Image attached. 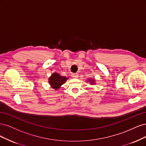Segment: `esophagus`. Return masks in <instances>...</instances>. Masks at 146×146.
I'll list each match as a JSON object with an SVG mask.
<instances>
[{
	"label": "esophagus",
	"mask_w": 146,
	"mask_h": 146,
	"mask_svg": "<svg viewBox=\"0 0 146 146\" xmlns=\"http://www.w3.org/2000/svg\"><path fill=\"white\" fill-rule=\"evenodd\" d=\"M73 77L74 78H78V73H73Z\"/></svg>",
	"instance_id": "esophagus-1"
}]
</instances>
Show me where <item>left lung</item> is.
<instances>
[{
    "instance_id": "left-lung-1",
    "label": "left lung",
    "mask_w": 146,
    "mask_h": 146,
    "mask_svg": "<svg viewBox=\"0 0 146 146\" xmlns=\"http://www.w3.org/2000/svg\"><path fill=\"white\" fill-rule=\"evenodd\" d=\"M88 81L89 82H90V84H92V85H94V84H95V79L89 78V79H88Z\"/></svg>"
}]
</instances>
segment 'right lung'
<instances>
[{"instance_id": "obj_1", "label": "right lung", "mask_w": 146, "mask_h": 146, "mask_svg": "<svg viewBox=\"0 0 146 146\" xmlns=\"http://www.w3.org/2000/svg\"><path fill=\"white\" fill-rule=\"evenodd\" d=\"M67 79V77L62 76L61 74L59 73L54 72L49 77L48 83L51 87L57 90L58 89L60 88L61 86L66 82Z\"/></svg>"}]
</instances>
